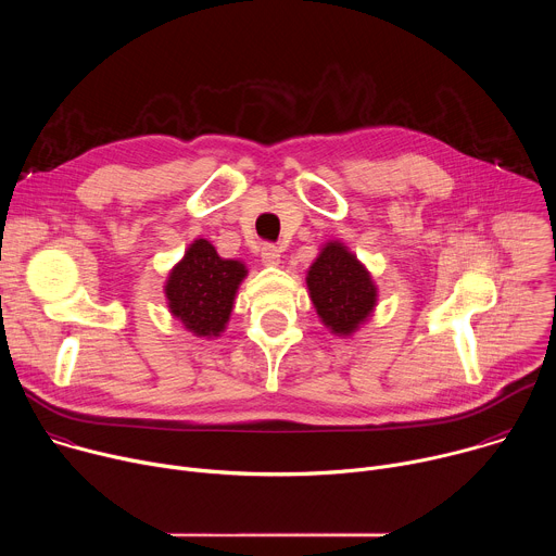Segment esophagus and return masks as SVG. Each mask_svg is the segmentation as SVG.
I'll return each instance as SVG.
<instances>
[{"label": "esophagus", "instance_id": "34e87169", "mask_svg": "<svg viewBox=\"0 0 556 556\" xmlns=\"http://www.w3.org/2000/svg\"><path fill=\"white\" fill-rule=\"evenodd\" d=\"M260 255H262L264 266H277L281 262V251L275 244H264Z\"/></svg>", "mask_w": 556, "mask_h": 556}]
</instances>
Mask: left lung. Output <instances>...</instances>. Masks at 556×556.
I'll return each instance as SVG.
<instances>
[{
    "label": "left lung",
    "mask_w": 556,
    "mask_h": 556,
    "mask_svg": "<svg viewBox=\"0 0 556 556\" xmlns=\"http://www.w3.org/2000/svg\"><path fill=\"white\" fill-rule=\"evenodd\" d=\"M305 283L319 319L339 337L354 334L376 307L378 290L371 275L341 242L321 249Z\"/></svg>",
    "instance_id": "left-lung-1"
}]
</instances>
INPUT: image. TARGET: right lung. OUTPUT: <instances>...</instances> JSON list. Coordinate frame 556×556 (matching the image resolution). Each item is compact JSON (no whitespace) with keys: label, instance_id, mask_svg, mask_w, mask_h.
Wrapping results in <instances>:
<instances>
[{"label":"right lung","instance_id":"right-lung-1","mask_svg":"<svg viewBox=\"0 0 556 556\" xmlns=\"http://www.w3.org/2000/svg\"><path fill=\"white\" fill-rule=\"evenodd\" d=\"M249 275L237 260H222L206 240H195L169 273V312L193 337H219L232 312L235 292Z\"/></svg>","mask_w":556,"mask_h":556}]
</instances>
